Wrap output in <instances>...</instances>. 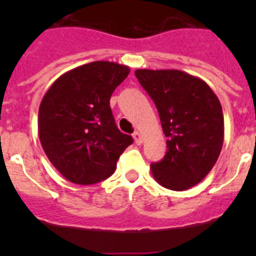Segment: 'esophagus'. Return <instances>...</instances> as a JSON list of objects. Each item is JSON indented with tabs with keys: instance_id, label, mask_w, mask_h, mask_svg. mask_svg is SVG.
I'll list each match as a JSON object with an SVG mask.
<instances>
[{
	"instance_id": "esophagus-1",
	"label": "esophagus",
	"mask_w": 256,
	"mask_h": 256,
	"mask_svg": "<svg viewBox=\"0 0 256 256\" xmlns=\"http://www.w3.org/2000/svg\"><path fill=\"white\" fill-rule=\"evenodd\" d=\"M133 138H134V142L137 144H142V136H141V133L138 132V130H136V132L133 133Z\"/></svg>"
}]
</instances>
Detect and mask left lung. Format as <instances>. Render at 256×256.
Segmentation results:
<instances>
[{"label": "left lung", "mask_w": 256, "mask_h": 256, "mask_svg": "<svg viewBox=\"0 0 256 256\" xmlns=\"http://www.w3.org/2000/svg\"><path fill=\"white\" fill-rule=\"evenodd\" d=\"M134 74L155 102L166 137V154L151 164V173L165 188H191L209 174L223 146L218 97L202 79L180 70L137 69Z\"/></svg>", "instance_id": "obj_1"}]
</instances>
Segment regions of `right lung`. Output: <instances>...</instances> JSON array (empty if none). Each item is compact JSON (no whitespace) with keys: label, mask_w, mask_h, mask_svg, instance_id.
<instances>
[{"label":"right lung","mask_w":256,"mask_h":256,"mask_svg":"<svg viewBox=\"0 0 256 256\" xmlns=\"http://www.w3.org/2000/svg\"><path fill=\"white\" fill-rule=\"evenodd\" d=\"M130 68L94 61L58 76L38 112V134L44 154L68 180L94 184L114 173L133 140L118 130L110 108L115 88Z\"/></svg>","instance_id":"add662e5"}]
</instances>
